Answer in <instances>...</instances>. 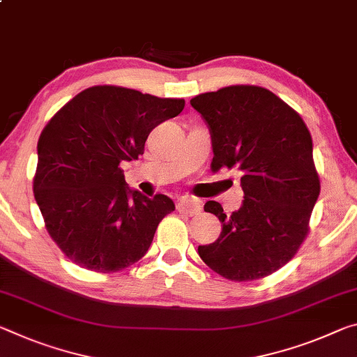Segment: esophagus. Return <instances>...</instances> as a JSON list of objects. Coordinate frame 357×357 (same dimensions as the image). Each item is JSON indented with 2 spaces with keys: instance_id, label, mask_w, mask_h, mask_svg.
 I'll return each mask as SVG.
<instances>
[{
  "instance_id": "34e87169",
  "label": "esophagus",
  "mask_w": 357,
  "mask_h": 357,
  "mask_svg": "<svg viewBox=\"0 0 357 357\" xmlns=\"http://www.w3.org/2000/svg\"><path fill=\"white\" fill-rule=\"evenodd\" d=\"M176 209L181 214H185V216H197V214L202 211V206L199 202L190 199V197H183V199L178 202Z\"/></svg>"
}]
</instances>
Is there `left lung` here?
Wrapping results in <instances>:
<instances>
[{
    "label": "left lung",
    "mask_w": 357,
    "mask_h": 357,
    "mask_svg": "<svg viewBox=\"0 0 357 357\" xmlns=\"http://www.w3.org/2000/svg\"><path fill=\"white\" fill-rule=\"evenodd\" d=\"M190 105L211 132V169L238 168L245 192L231 214L218 202L205 203L222 231L199 246L200 257L230 281L265 278L296 256L310 231L321 190L310 130L297 111L259 86L222 87Z\"/></svg>",
    "instance_id": "obj_1"
}]
</instances>
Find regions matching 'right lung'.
<instances>
[{
	"label": "right lung",
	"instance_id": "add662e5",
	"mask_svg": "<svg viewBox=\"0 0 357 357\" xmlns=\"http://www.w3.org/2000/svg\"><path fill=\"white\" fill-rule=\"evenodd\" d=\"M119 86H93L54 114L38 141L33 192L50 238L82 268L116 273L148 252L157 225L174 211L163 194L128 190L122 162L144 154L149 133L184 109Z\"/></svg>",
	"mask_w": 357,
	"mask_h": 357
}]
</instances>
